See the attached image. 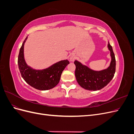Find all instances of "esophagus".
Listing matches in <instances>:
<instances>
[{"label": "esophagus", "mask_w": 134, "mask_h": 134, "mask_svg": "<svg viewBox=\"0 0 134 134\" xmlns=\"http://www.w3.org/2000/svg\"><path fill=\"white\" fill-rule=\"evenodd\" d=\"M70 59L71 61H74V59H75V58H74V57H72V56H71Z\"/></svg>", "instance_id": "1"}]
</instances>
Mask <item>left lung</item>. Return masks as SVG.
<instances>
[{
    "label": "left lung",
    "mask_w": 134,
    "mask_h": 134,
    "mask_svg": "<svg viewBox=\"0 0 134 134\" xmlns=\"http://www.w3.org/2000/svg\"><path fill=\"white\" fill-rule=\"evenodd\" d=\"M108 49L111 52V62L109 66L101 71H94L75 60V75L80 86L89 91H98L104 88L111 82L116 71V59L112 47L108 42Z\"/></svg>",
    "instance_id": "obj_1"
}]
</instances>
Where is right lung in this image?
Returning <instances> with one entry per match:
<instances>
[{
  "label": "right lung",
  "instance_id": "1",
  "mask_svg": "<svg viewBox=\"0 0 134 134\" xmlns=\"http://www.w3.org/2000/svg\"><path fill=\"white\" fill-rule=\"evenodd\" d=\"M27 38L20 48L18 58V65L22 77L30 86L38 90L46 91L54 88L59 83L62 72L69 62L67 60H62L46 69H33L27 65L24 59V44Z\"/></svg>",
  "mask_w": 134,
  "mask_h": 134
}]
</instances>
